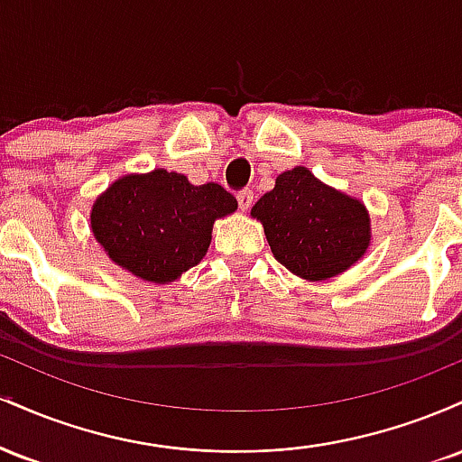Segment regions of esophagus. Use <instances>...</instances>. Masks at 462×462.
<instances>
[{"label":"esophagus","mask_w":462,"mask_h":462,"mask_svg":"<svg viewBox=\"0 0 462 462\" xmlns=\"http://www.w3.org/2000/svg\"><path fill=\"white\" fill-rule=\"evenodd\" d=\"M236 201H238V208L243 210V213H245V210H249L252 208V204H254V193L252 190H238L236 193Z\"/></svg>","instance_id":"1"}]
</instances>
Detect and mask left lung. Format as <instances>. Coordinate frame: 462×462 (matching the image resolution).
<instances>
[{
	"instance_id": "1",
	"label": "left lung",
	"mask_w": 462,
	"mask_h": 462,
	"mask_svg": "<svg viewBox=\"0 0 462 462\" xmlns=\"http://www.w3.org/2000/svg\"><path fill=\"white\" fill-rule=\"evenodd\" d=\"M252 217L263 224L275 261L310 282L343 273L371 243L363 201L323 184L306 167L280 173Z\"/></svg>"
}]
</instances>
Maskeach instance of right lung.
Segmentation results:
<instances>
[{
  "label": "right lung",
  "mask_w": 462,
  "mask_h": 462,
  "mask_svg": "<svg viewBox=\"0 0 462 462\" xmlns=\"http://www.w3.org/2000/svg\"><path fill=\"white\" fill-rule=\"evenodd\" d=\"M236 199L219 184L195 187L167 169L130 173L95 199L91 230L108 258L145 282L167 284L206 256L215 219Z\"/></svg>",
  "instance_id": "1"
}]
</instances>
